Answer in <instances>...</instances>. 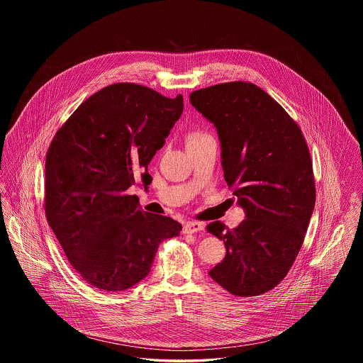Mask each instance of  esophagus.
<instances>
[{
	"label": "esophagus",
	"instance_id": "esophagus-1",
	"mask_svg": "<svg viewBox=\"0 0 363 363\" xmlns=\"http://www.w3.org/2000/svg\"><path fill=\"white\" fill-rule=\"evenodd\" d=\"M203 230H204V225L197 223V222H189L184 225V234H194V233H199Z\"/></svg>",
	"mask_w": 363,
	"mask_h": 363
}]
</instances>
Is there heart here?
Masks as SVG:
<instances>
[{"label": "heart", "instance_id": "heart-1", "mask_svg": "<svg viewBox=\"0 0 363 363\" xmlns=\"http://www.w3.org/2000/svg\"><path fill=\"white\" fill-rule=\"evenodd\" d=\"M206 138H208V135H206V133H200V132L190 133V135H188V138H186V145L193 144V143H197V141H200V140Z\"/></svg>", "mask_w": 363, "mask_h": 363}]
</instances>
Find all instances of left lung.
Wrapping results in <instances>:
<instances>
[{
    "label": "left lung",
    "instance_id": "left-lung-1",
    "mask_svg": "<svg viewBox=\"0 0 363 363\" xmlns=\"http://www.w3.org/2000/svg\"><path fill=\"white\" fill-rule=\"evenodd\" d=\"M189 98L218 129L225 182L246 213L235 228L219 220L207 225L225 245V259L209 277L235 296L267 293L291 269L314 209L306 140L287 111L253 83H222Z\"/></svg>",
    "mask_w": 363,
    "mask_h": 363
}]
</instances>
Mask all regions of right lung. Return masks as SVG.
Instances as JSON below:
<instances>
[{"label":"right lung","mask_w":363,"mask_h":363,"mask_svg":"<svg viewBox=\"0 0 363 363\" xmlns=\"http://www.w3.org/2000/svg\"><path fill=\"white\" fill-rule=\"evenodd\" d=\"M184 110V98L117 83L80 104L52 138L45 167V212L67 259L88 284L123 291L151 271L160 242L182 225L138 207L126 190Z\"/></svg>","instance_id":"right-lung-1"}]
</instances>
